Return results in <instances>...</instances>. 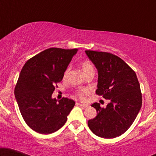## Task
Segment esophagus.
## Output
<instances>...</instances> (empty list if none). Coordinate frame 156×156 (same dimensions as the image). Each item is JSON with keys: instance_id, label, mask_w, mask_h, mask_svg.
Listing matches in <instances>:
<instances>
[{"instance_id": "1", "label": "esophagus", "mask_w": 156, "mask_h": 156, "mask_svg": "<svg viewBox=\"0 0 156 156\" xmlns=\"http://www.w3.org/2000/svg\"><path fill=\"white\" fill-rule=\"evenodd\" d=\"M76 105L79 106H80V107L82 108H85L87 107V105H84V104H80V103H76Z\"/></svg>"}]
</instances>
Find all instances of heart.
<instances>
[{
    "label": "heart",
    "mask_w": 156,
    "mask_h": 156,
    "mask_svg": "<svg viewBox=\"0 0 156 156\" xmlns=\"http://www.w3.org/2000/svg\"><path fill=\"white\" fill-rule=\"evenodd\" d=\"M81 69H82L83 73L85 74L86 72L90 71V70H93V67L89 62L84 61V62H83L82 63V65H81ZM67 72H68V69L65 72V75H66V74H67ZM87 92H88V91H87V89H82V90L78 91L77 95L80 98H82H82H84V95L87 94Z\"/></svg>",
    "instance_id": "heart-1"
}]
</instances>
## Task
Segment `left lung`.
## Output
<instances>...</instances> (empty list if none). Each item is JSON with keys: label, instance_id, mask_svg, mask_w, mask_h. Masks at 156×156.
I'll use <instances>...</instances> for the list:
<instances>
[{"label": "left lung", "instance_id": "left-lung-1", "mask_svg": "<svg viewBox=\"0 0 156 156\" xmlns=\"http://www.w3.org/2000/svg\"><path fill=\"white\" fill-rule=\"evenodd\" d=\"M98 71L96 94L109 100L106 108L96 102L91 106L97 115L88 121L95 135L114 138L122 135L140 112L142 95L135 72L120 57L108 52L85 51Z\"/></svg>", "mask_w": 156, "mask_h": 156}]
</instances>
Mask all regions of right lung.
Here are the masks:
<instances>
[{
  "mask_svg": "<svg viewBox=\"0 0 156 156\" xmlns=\"http://www.w3.org/2000/svg\"><path fill=\"white\" fill-rule=\"evenodd\" d=\"M77 51L49 48L32 57L23 66L14 93L23 119L33 131L52 133L67 121L75 102L68 98L57 101L52 95L55 84L62 80Z\"/></svg>",
  "mask_w": 156,
  "mask_h": 156,
  "instance_id": "right-lung-1",
  "label": "right lung"
}]
</instances>
